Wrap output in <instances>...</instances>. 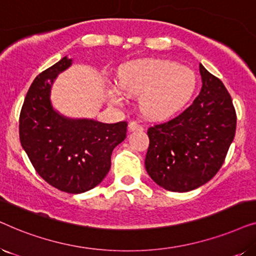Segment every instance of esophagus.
Segmentation results:
<instances>
[{
  "label": "esophagus",
  "instance_id": "34e87169",
  "mask_svg": "<svg viewBox=\"0 0 256 256\" xmlns=\"http://www.w3.org/2000/svg\"><path fill=\"white\" fill-rule=\"evenodd\" d=\"M143 129H144V127L141 124H138V121L132 120L129 122V130H143Z\"/></svg>",
  "mask_w": 256,
  "mask_h": 256
}]
</instances>
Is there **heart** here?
Instances as JSON below:
<instances>
[{
  "mask_svg": "<svg viewBox=\"0 0 256 256\" xmlns=\"http://www.w3.org/2000/svg\"><path fill=\"white\" fill-rule=\"evenodd\" d=\"M194 74L186 68L166 60H144L128 65L120 76V86L107 90L110 102L121 104L126 93L143 94L141 106L150 118H164L183 107L194 90Z\"/></svg>",
  "mask_w": 256,
  "mask_h": 256,
  "instance_id": "obj_1",
  "label": "heart"
}]
</instances>
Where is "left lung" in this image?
Segmentation results:
<instances>
[{
    "label": "left lung",
    "instance_id": "8db88e82",
    "mask_svg": "<svg viewBox=\"0 0 256 256\" xmlns=\"http://www.w3.org/2000/svg\"><path fill=\"white\" fill-rule=\"evenodd\" d=\"M202 90L171 120L148 129L146 169L166 190L188 192L216 176L236 128L232 98L222 80L199 65Z\"/></svg>",
    "mask_w": 256,
    "mask_h": 256
}]
</instances>
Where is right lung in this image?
<instances>
[{
	"label": "right lung",
	"mask_w": 256,
	"mask_h": 256,
	"mask_svg": "<svg viewBox=\"0 0 256 256\" xmlns=\"http://www.w3.org/2000/svg\"><path fill=\"white\" fill-rule=\"evenodd\" d=\"M71 64L72 59L64 57L34 78L20 110V140L46 183L68 194H82L106 177L112 152L126 138L128 124L72 120L52 108V82Z\"/></svg>",
	"instance_id": "1"
}]
</instances>
